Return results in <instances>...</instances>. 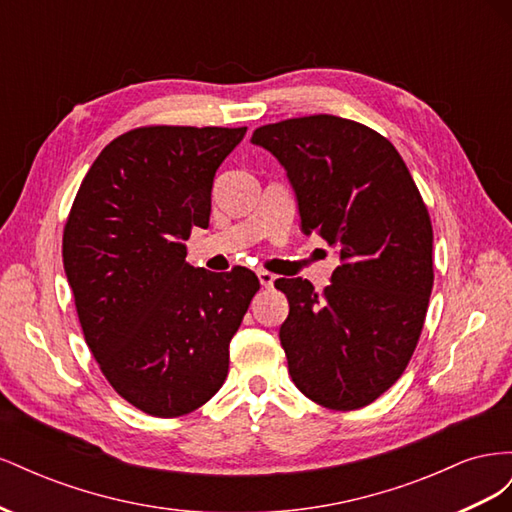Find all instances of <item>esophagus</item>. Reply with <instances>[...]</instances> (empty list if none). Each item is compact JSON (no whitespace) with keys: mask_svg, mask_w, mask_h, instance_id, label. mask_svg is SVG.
<instances>
[{"mask_svg":"<svg viewBox=\"0 0 512 512\" xmlns=\"http://www.w3.org/2000/svg\"><path fill=\"white\" fill-rule=\"evenodd\" d=\"M258 280L265 288H271L275 284V275L269 271H258Z\"/></svg>","mask_w":512,"mask_h":512,"instance_id":"esophagus-1","label":"esophagus"}]
</instances>
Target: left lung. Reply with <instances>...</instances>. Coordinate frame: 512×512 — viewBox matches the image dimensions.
<instances>
[{"label":"left lung","mask_w":512,"mask_h":512,"mask_svg":"<svg viewBox=\"0 0 512 512\" xmlns=\"http://www.w3.org/2000/svg\"><path fill=\"white\" fill-rule=\"evenodd\" d=\"M252 143L284 166L303 235L339 256L320 297L301 277L275 282L290 305L280 327L290 378L324 408H363L404 374L421 337L433 286L427 207L397 149L356 121L286 119Z\"/></svg>","instance_id":"obj_1"}]
</instances>
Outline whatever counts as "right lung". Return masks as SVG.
I'll return each mask as SVG.
<instances>
[{
	"mask_svg": "<svg viewBox=\"0 0 512 512\" xmlns=\"http://www.w3.org/2000/svg\"><path fill=\"white\" fill-rule=\"evenodd\" d=\"M247 128L153 126L102 149L74 198L64 269L106 380L151 416L188 414L220 391L230 339L260 288L245 267L185 262L207 228L215 173Z\"/></svg>",
	"mask_w": 512,
	"mask_h": 512,
	"instance_id": "obj_1",
	"label": "right lung"
}]
</instances>
